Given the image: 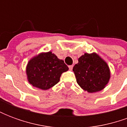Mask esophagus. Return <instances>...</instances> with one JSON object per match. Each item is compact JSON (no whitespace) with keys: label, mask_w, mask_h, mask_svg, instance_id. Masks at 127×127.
<instances>
[{"label":"esophagus","mask_w":127,"mask_h":127,"mask_svg":"<svg viewBox=\"0 0 127 127\" xmlns=\"http://www.w3.org/2000/svg\"><path fill=\"white\" fill-rule=\"evenodd\" d=\"M73 65H69V70H71V71L72 69H73Z\"/></svg>","instance_id":"1"}]
</instances>
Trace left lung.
I'll return each instance as SVG.
<instances>
[{
  "instance_id": "obj_1",
  "label": "left lung",
  "mask_w": 127,
  "mask_h": 127,
  "mask_svg": "<svg viewBox=\"0 0 127 127\" xmlns=\"http://www.w3.org/2000/svg\"><path fill=\"white\" fill-rule=\"evenodd\" d=\"M77 83L90 93L102 91L110 79L109 66L96 53H85L73 68Z\"/></svg>"
}]
</instances>
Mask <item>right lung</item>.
Segmentation results:
<instances>
[{
	"label": "right lung",
	"instance_id": "add662e5",
	"mask_svg": "<svg viewBox=\"0 0 127 127\" xmlns=\"http://www.w3.org/2000/svg\"><path fill=\"white\" fill-rule=\"evenodd\" d=\"M69 67L63 60L52 52H42L32 58L27 64L26 73L29 82L43 91L53 87L60 81L64 72Z\"/></svg>",
	"mask_w": 127,
	"mask_h": 127
}]
</instances>
